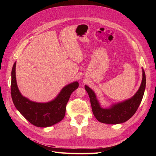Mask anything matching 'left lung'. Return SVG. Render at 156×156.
Masks as SVG:
<instances>
[{
	"label": "left lung",
	"instance_id": "obj_1",
	"mask_svg": "<svg viewBox=\"0 0 156 156\" xmlns=\"http://www.w3.org/2000/svg\"><path fill=\"white\" fill-rule=\"evenodd\" d=\"M146 87V75L143 69V80L138 91L134 96L123 102L113 105L109 108H101L97 100L95 94L92 89L85 85L90 103L93 114L96 119L101 122L108 124H121L128 120L133 116L139 108L144 95Z\"/></svg>",
	"mask_w": 156,
	"mask_h": 156
}]
</instances>
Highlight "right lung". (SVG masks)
I'll use <instances>...</instances> for the list:
<instances>
[{
    "label": "right lung",
    "instance_id": "1",
    "mask_svg": "<svg viewBox=\"0 0 156 156\" xmlns=\"http://www.w3.org/2000/svg\"><path fill=\"white\" fill-rule=\"evenodd\" d=\"M16 65L12 70L11 95L13 104L21 114L35 126L45 127L62 120L66 107L72 93L79 87L77 81L69 84L62 88L54 100L48 103H36L23 97L19 90L16 77Z\"/></svg>",
    "mask_w": 156,
    "mask_h": 156
}]
</instances>
